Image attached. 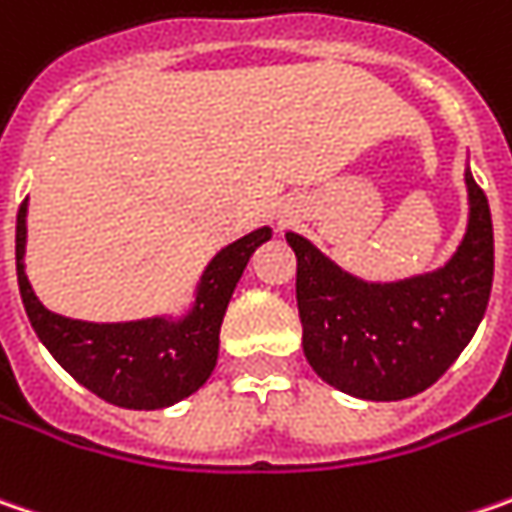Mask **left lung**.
Instances as JSON below:
<instances>
[{"label": "left lung", "instance_id": "1", "mask_svg": "<svg viewBox=\"0 0 512 512\" xmlns=\"http://www.w3.org/2000/svg\"><path fill=\"white\" fill-rule=\"evenodd\" d=\"M470 221L444 268L363 282L308 239L285 233L296 253V305L311 369L345 395L403 400L429 389L473 340L493 288V218L467 169Z\"/></svg>", "mask_w": 512, "mask_h": 512}]
</instances>
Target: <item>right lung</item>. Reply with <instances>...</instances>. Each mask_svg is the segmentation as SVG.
Listing matches in <instances>:
<instances>
[{"label": "right lung", "mask_w": 512, "mask_h": 512, "mask_svg": "<svg viewBox=\"0 0 512 512\" xmlns=\"http://www.w3.org/2000/svg\"><path fill=\"white\" fill-rule=\"evenodd\" d=\"M28 198L16 213V279L25 314L42 345L77 383L123 409H164L198 392L218 360V331L227 302L250 256L270 239V227L227 244L207 265L195 305L184 320L83 322L48 311L25 276Z\"/></svg>", "instance_id": "right-lung-1"}]
</instances>
